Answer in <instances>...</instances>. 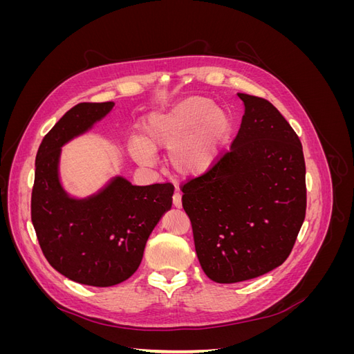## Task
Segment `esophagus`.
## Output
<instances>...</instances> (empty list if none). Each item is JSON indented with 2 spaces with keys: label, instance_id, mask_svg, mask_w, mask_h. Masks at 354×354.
<instances>
[{
  "label": "esophagus",
  "instance_id": "esophagus-1",
  "mask_svg": "<svg viewBox=\"0 0 354 354\" xmlns=\"http://www.w3.org/2000/svg\"><path fill=\"white\" fill-rule=\"evenodd\" d=\"M173 205H174L176 208H178V209L181 208V194H180L178 190L173 195Z\"/></svg>",
  "mask_w": 354,
  "mask_h": 354
}]
</instances>
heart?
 <instances>
[{
	"mask_svg": "<svg viewBox=\"0 0 354 354\" xmlns=\"http://www.w3.org/2000/svg\"><path fill=\"white\" fill-rule=\"evenodd\" d=\"M232 130L229 115L203 97H187L167 111L151 112L140 124V138L128 142L137 164H153V151L168 149L167 162L181 177L205 174L217 162Z\"/></svg>",
	"mask_w": 354,
	"mask_h": 354,
	"instance_id": "obj_1",
	"label": "heart"
}]
</instances>
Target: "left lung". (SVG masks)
Here are the masks:
<instances>
[{
	"mask_svg": "<svg viewBox=\"0 0 354 354\" xmlns=\"http://www.w3.org/2000/svg\"><path fill=\"white\" fill-rule=\"evenodd\" d=\"M245 106L230 151L181 187L202 270L217 283L254 279L291 254L306 217V164L292 127L266 99Z\"/></svg>",
	"mask_w": 354,
	"mask_h": 354,
	"instance_id": "8db88e82",
	"label": "left lung"
}]
</instances>
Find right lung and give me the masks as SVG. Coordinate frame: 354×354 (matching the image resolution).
Segmentation results:
<instances>
[{"instance_id":"right-lung-1","label":"right lung","mask_w":354,"mask_h":354,"mask_svg":"<svg viewBox=\"0 0 354 354\" xmlns=\"http://www.w3.org/2000/svg\"><path fill=\"white\" fill-rule=\"evenodd\" d=\"M113 106L80 103L60 118L39 145L30 199L32 224L53 269L73 282L102 288L134 274L174 194L169 183L134 186L122 176L85 198L72 196L63 187L62 147L90 131Z\"/></svg>"}]
</instances>
